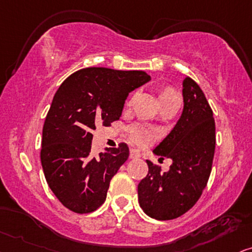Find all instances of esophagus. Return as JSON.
<instances>
[{"instance_id": "34e87169", "label": "esophagus", "mask_w": 252, "mask_h": 252, "mask_svg": "<svg viewBox=\"0 0 252 252\" xmlns=\"http://www.w3.org/2000/svg\"><path fill=\"white\" fill-rule=\"evenodd\" d=\"M141 157V155H139V152L137 151L136 149H131L130 150V158L131 159H137Z\"/></svg>"}]
</instances>
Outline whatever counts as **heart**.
<instances>
[{
    "mask_svg": "<svg viewBox=\"0 0 252 252\" xmlns=\"http://www.w3.org/2000/svg\"><path fill=\"white\" fill-rule=\"evenodd\" d=\"M178 95L172 87H163L158 89V101L160 106L168 101L177 98ZM128 133L130 139L139 146H146L151 144L155 141L157 133L154 129L149 128V126H143V124H132L128 128Z\"/></svg>",
    "mask_w": 252,
    "mask_h": 252,
    "instance_id": "b5f03b06",
    "label": "heart"
}]
</instances>
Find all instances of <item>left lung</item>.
Returning <instances> with one entry per match:
<instances>
[{
  "label": "left lung",
  "mask_w": 252,
  "mask_h": 252,
  "mask_svg": "<svg viewBox=\"0 0 252 252\" xmlns=\"http://www.w3.org/2000/svg\"><path fill=\"white\" fill-rule=\"evenodd\" d=\"M184 109L179 121L155 155L171 158L167 172L146 160L149 172L138 184L139 206L150 218L166 221L189 212L201 196L212 172L215 121L202 89L187 76L183 82Z\"/></svg>",
  "instance_id": "8db88e82"
}]
</instances>
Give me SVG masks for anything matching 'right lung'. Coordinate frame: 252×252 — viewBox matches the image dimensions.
<instances>
[{"label":"right lung","instance_id":"1","mask_svg":"<svg viewBox=\"0 0 252 252\" xmlns=\"http://www.w3.org/2000/svg\"><path fill=\"white\" fill-rule=\"evenodd\" d=\"M150 79L143 71L87 67L60 85L44 122L40 160L50 189L69 211L92 213L106 201L129 148L120 143L94 157L93 130L120 120L130 92Z\"/></svg>","mask_w":252,"mask_h":252}]
</instances>
